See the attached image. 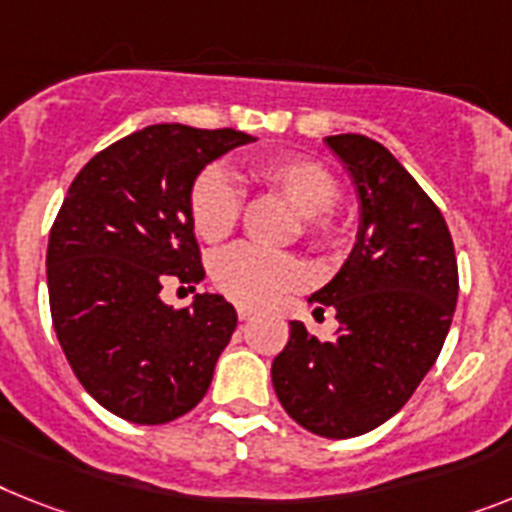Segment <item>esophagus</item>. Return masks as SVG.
Wrapping results in <instances>:
<instances>
[{"mask_svg": "<svg viewBox=\"0 0 512 512\" xmlns=\"http://www.w3.org/2000/svg\"><path fill=\"white\" fill-rule=\"evenodd\" d=\"M235 311H238L240 322H248V319H251V316L256 314V308L246 306V303H238V306H235Z\"/></svg>", "mask_w": 512, "mask_h": 512, "instance_id": "esophagus-1", "label": "esophagus"}]
</instances>
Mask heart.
<instances>
[{"instance_id": "heart-1", "label": "heart", "mask_w": 512, "mask_h": 512, "mask_svg": "<svg viewBox=\"0 0 512 512\" xmlns=\"http://www.w3.org/2000/svg\"><path fill=\"white\" fill-rule=\"evenodd\" d=\"M253 180L264 193L282 198L298 214V235L322 248L345 240V219L335 211L340 180L316 159L301 154H272L253 164ZM243 214V196L222 167L211 164L190 185V222L198 238L225 240ZM211 280L232 301L259 306L303 280L293 253L238 243L211 261Z\"/></svg>"}]
</instances>
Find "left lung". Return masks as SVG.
I'll use <instances>...</instances> for the list:
<instances>
[{
  "mask_svg": "<svg viewBox=\"0 0 512 512\" xmlns=\"http://www.w3.org/2000/svg\"><path fill=\"white\" fill-rule=\"evenodd\" d=\"M361 201L358 243L311 301L335 308L340 332L319 340L290 322L272 363L287 416L329 439L377 429L403 408L445 345L458 261L442 211L403 164L366 135H329Z\"/></svg>",
  "mask_w": 512,
  "mask_h": 512,
  "instance_id": "8db88e82",
  "label": "left lung"
}]
</instances>
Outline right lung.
<instances>
[{
  "mask_svg": "<svg viewBox=\"0 0 512 512\" xmlns=\"http://www.w3.org/2000/svg\"><path fill=\"white\" fill-rule=\"evenodd\" d=\"M248 141L232 128L149 125L99 151L59 206L46 248L54 332L78 382L114 416L167 424L209 390L235 308L209 293L172 308L159 293L167 280H204L190 185Z\"/></svg>",
  "mask_w": 512,
  "mask_h": 512,
  "instance_id": "right-lung-1",
  "label": "right lung"
}]
</instances>
